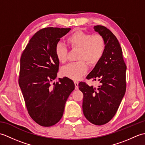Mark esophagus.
I'll use <instances>...</instances> for the list:
<instances>
[{
    "mask_svg": "<svg viewBox=\"0 0 145 145\" xmlns=\"http://www.w3.org/2000/svg\"><path fill=\"white\" fill-rule=\"evenodd\" d=\"M74 84H75V90H78V82L74 81Z\"/></svg>",
    "mask_w": 145,
    "mask_h": 145,
    "instance_id": "1",
    "label": "esophagus"
}]
</instances>
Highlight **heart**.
Here are the masks:
<instances>
[{
    "mask_svg": "<svg viewBox=\"0 0 145 145\" xmlns=\"http://www.w3.org/2000/svg\"><path fill=\"white\" fill-rule=\"evenodd\" d=\"M68 44L72 49L78 50L76 60L62 67L61 75L73 80H78L88 71V63L90 65L97 64L103 57L106 48L105 41L100 34L91 35L78 30L67 38ZM55 54L61 63L65 62L67 48L61 42H58L55 47Z\"/></svg>",
    "mask_w": 145,
    "mask_h": 145,
    "instance_id": "b5f03b06",
    "label": "heart"
}]
</instances>
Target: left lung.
<instances>
[{
	"label": "left lung",
	"mask_w": 145,
	"mask_h": 145,
	"mask_svg": "<svg viewBox=\"0 0 145 145\" xmlns=\"http://www.w3.org/2000/svg\"><path fill=\"white\" fill-rule=\"evenodd\" d=\"M103 37L106 48L103 57L87 75V79L98 80L97 88L79 83L83 94V112L91 123L102 125L115 116L126 91L127 66L120 43L115 35L102 25L93 27Z\"/></svg>",
	"instance_id": "left-lung-1"
}]
</instances>
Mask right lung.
Returning a JSON list of instances; mask_svg holds the SVG:
<instances>
[{"label":"right lung","instance_id":"obj_1","mask_svg":"<svg viewBox=\"0 0 145 145\" xmlns=\"http://www.w3.org/2000/svg\"><path fill=\"white\" fill-rule=\"evenodd\" d=\"M70 30L57 27L40 30L21 55L18 84L29 115L42 127H51L60 121L68 98L75 89L74 83L67 77L52 84L59 67L55 45Z\"/></svg>","mask_w":145,"mask_h":145}]
</instances>
